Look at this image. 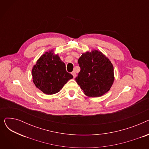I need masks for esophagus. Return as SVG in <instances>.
<instances>
[{
    "label": "esophagus",
    "mask_w": 149,
    "mask_h": 149,
    "mask_svg": "<svg viewBox=\"0 0 149 149\" xmlns=\"http://www.w3.org/2000/svg\"><path fill=\"white\" fill-rule=\"evenodd\" d=\"M72 75H73L74 78H75V77H76V74H75V72L74 71H73V72H72Z\"/></svg>",
    "instance_id": "34e87169"
}]
</instances>
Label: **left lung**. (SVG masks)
<instances>
[{"label":"left lung","mask_w":149,"mask_h":149,"mask_svg":"<svg viewBox=\"0 0 149 149\" xmlns=\"http://www.w3.org/2000/svg\"><path fill=\"white\" fill-rule=\"evenodd\" d=\"M80 71L77 84L89 97H99L110 90L114 81L113 66L102 52L97 50L83 53L78 60Z\"/></svg>","instance_id":"obj_1"}]
</instances>
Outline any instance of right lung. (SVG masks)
I'll return each instance as SVG.
<instances>
[{"mask_svg":"<svg viewBox=\"0 0 149 149\" xmlns=\"http://www.w3.org/2000/svg\"><path fill=\"white\" fill-rule=\"evenodd\" d=\"M36 86L47 95L58 92L73 76L66 70L65 63L54 51L46 52L38 59L32 69Z\"/></svg>","mask_w":149,"mask_h":149,"instance_id":"right-lung-1","label":"right lung"}]
</instances>
